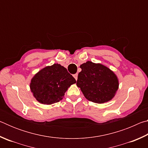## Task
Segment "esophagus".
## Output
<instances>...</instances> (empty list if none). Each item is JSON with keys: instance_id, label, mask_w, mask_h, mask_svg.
<instances>
[{"instance_id": "1", "label": "esophagus", "mask_w": 148, "mask_h": 148, "mask_svg": "<svg viewBox=\"0 0 148 148\" xmlns=\"http://www.w3.org/2000/svg\"><path fill=\"white\" fill-rule=\"evenodd\" d=\"M74 77L75 79H76V80L77 79V74H74Z\"/></svg>"}]
</instances>
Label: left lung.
I'll use <instances>...</instances> for the list:
<instances>
[{"label": "left lung", "mask_w": 148, "mask_h": 148, "mask_svg": "<svg viewBox=\"0 0 148 148\" xmlns=\"http://www.w3.org/2000/svg\"><path fill=\"white\" fill-rule=\"evenodd\" d=\"M76 85L84 97L95 103L107 102L114 98L119 87L114 72L101 63L87 61L80 65Z\"/></svg>", "instance_id": "1"}]
</instances>
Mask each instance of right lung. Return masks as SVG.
<instances>
[{
    "label": "right lung",
    "mask_w": 148,
    "mask_h": 148,
    "mask_svg": "<svg viewBox=\"0 0 148 148\" xmlns=\"http://www.w3.org/2000/svg\"><path fill=\"white\" fill-rule=\"evenodd\" d=\"M76 83L66 69L57 63L37 72L31 79L30 89L37 101L49 105L61 101L69 87Z\"/></svg>",
    "instance_id": "obj_1"
}]
</instances>
